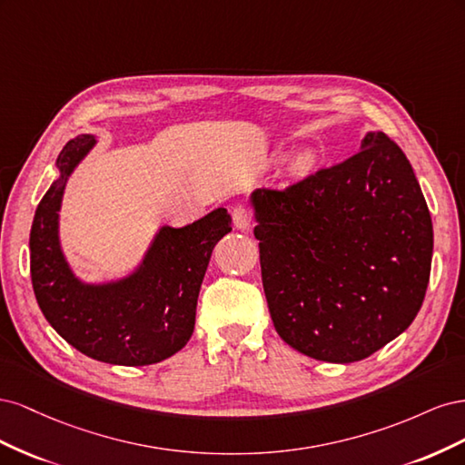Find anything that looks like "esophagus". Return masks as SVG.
Wrapping results in <instances>:
<instances>
[{
	"instance_id": "obj_1",
	"label": "esophagus",
	"mask_w": 465,
	"mask_h": 465,
	"mask_svg": "<svg viewBox=\"0 0 465 465\" xmlns=\"http://www.w3.org/2000/svg\"><path fill=\"white\" fill-rule=\"evenodd\" d=\"M232 221H234L236 229L246 231L252 227V224H254V213H252L246 205H236L232 209Z\"/></svg>"
}]
</instances>
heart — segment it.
I'll list each match as a JSON object with an SVG mask.
<instances>
[{"mask_svg": "<svg viewBox=\"0 0 465 465\" xmlns=\"http://www.w3.org/2000/svg\"><path fill=\"white\" fill-rule=\"evenodd\" d=\"M308 164H311V157H302L299 163V168H306Z\"/></svg>", "mask_w": 465, "mask_h": 465, "instance_id": "b5f03b06", "label": "heart"}]
</instances>
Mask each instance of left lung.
<instances>
[{"label":"left lung","mask_w":465,"mask_h":465,"mask_svg":"<svg viewBox=\"0 0 465 465\" xmlns=\"http://www.w3.org/2000/svg\"><path fill=\"white\" fill-rule=\"evenodd\" d=\"M361 147L252 198L273 326L326 362L367 359L396 340L430 277L432 221L410 161L382 132Z\"/></svg>","instance_id":"obj_1"}]
</instances>
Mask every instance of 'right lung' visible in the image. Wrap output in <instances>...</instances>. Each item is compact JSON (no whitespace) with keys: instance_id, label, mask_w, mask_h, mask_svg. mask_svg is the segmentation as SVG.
<instances>
[{"instance_id":"right-lung-1","label":"right lung","mask_w":465,"mask_h":465,"mask_svg":"<svg viewBox=\"0 0 465 465\" xmlns=\"http://www.w3.org/2000/svg\"><path fill=\"white\" fill-rule=\"evenodd\" d=\"M94 139L69 142L62 171L40 200L31 227V279L42 314L64 340L91 359L143 367L164 361L188 343L195 306L215 244L231 231L227 209L184 229H163L143 267L110 287H85L69 272L58 244V209L65 176Z\"/></svg>"}]
</instances>
